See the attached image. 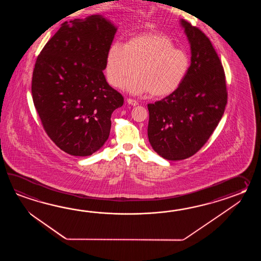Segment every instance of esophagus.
I'll list each match as a JSON object with an SVG mask.
<instances>
[{"label":"esophagus","instance_id":"esophagus-1","mask_svg":"<svg viewBox=\"0 0 261 261\" xmlns=\"http://www.w3.org/2000/svg\"><path fill=\"white\" fill-rule=\"evenodd\" d=\"M127 102H128V105H130V106H136L139 105L137 100H133V99H128V100H127Z\"/></svg>","mask_w":261,"mask_h":261}]
</instances>
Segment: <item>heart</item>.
<instances>
[{
    "label": "heart",
    "instance_id": "1",
    "mask_svg": "<svg viewBox=\"0 0 261 261\" xmlns=\"http://www.w3.org/2000/svg\"><path fill=\"white\" fill-rule=\"evenodd\" d=\"M189 69L188 54L175 48L172 40L164 34L135 35L123 45L112 44L106 54V79L112 87L121 89L134 71L135 75L125 86L133 95L172 94L183 83Z\"/></svg>",
    "mask_w": 261,
    "mask_h": 261
}]
</instances>
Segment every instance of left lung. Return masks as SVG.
Segmentation results:
<instances>
[{
  "mask_svg": "<svg viewBox=\"0 0 261 261\" xmlns=\"http://www.w3.org/2000/svg\"><path fill=\"white\" fill-rule=\"evenodd\" d=\"M191 50V63L174 92L149 103L147 135L152 148L168 161L196 154L210 138L227 105L225 72L211 41L180 19Z\"/></svg>",
  "mask_w": 261,
  "mask_h": 261,
  "instance_id": "1",
  "label": "left lung"
}]
</instances>
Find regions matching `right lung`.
Listing matches in <instances>:
<instances>
[{
  "mask_svg": "<svg viewBox=\"0 0 261 261\" xmlns=\"http://www.w3.org/2000/svg\"><path fill=\"white\" fill-rule=\"evenodd\" d=\"M117 27L101 15L61 25L38 56L32 81L34 106L58 147L78 156L100 149L122 95L106 82L107 51Z\"/></svg>",
  "mask_w": 261,
  "mask_h": 261,
  "instance_id": "add662e5",
  "label": "right lung"
}]
</instances>
